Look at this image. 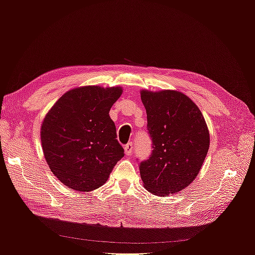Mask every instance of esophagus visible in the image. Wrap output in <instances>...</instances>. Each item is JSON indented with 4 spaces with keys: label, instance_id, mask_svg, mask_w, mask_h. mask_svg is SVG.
Listing matches in <instances>:
<instances>
[{
    "label": "esophagus",
    "instance_id": "esophagus-1",
    "mask_svg": "<svg viewBox=\"0 0 255 255\" xmlns=\"http://www.w3.org/2000/svg\"><path fill=\"white\" fill-rule=\"evenodd\" d=\"M133 149H134L133 142H128V144H126V145H125V152H126L127 155H129V154H132Z\"/></svg>",
    "mask_w": 255,
    "mask_h": 255
}]
</instances>
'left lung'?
<instances>
[{"label":"left lung","instance_id":"left-lung-1","mask_svg":"<svg viewBox=\"0 0 255 255\" xmlns=\"http://www.w3.org/2000/svg\"><path fill=\"white\" fill-rule=\"evenodd\" d=\"M153 142L140 163L144 188L166 197L187 187L200 172L210 148V132L201 111L177 90H140Z\"/></svg>","mask_w":255,"mask_h":255}]
</instances>
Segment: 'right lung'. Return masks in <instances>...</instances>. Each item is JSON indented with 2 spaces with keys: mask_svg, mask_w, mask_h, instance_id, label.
I'll list each match as a JSON object with an SVG mask.
<instances>
[{
  "mask_svg": "<svg viewBox=\"0 0 255 255\" xmlns=\"http://www.w3.org/2000/svg\"><path fill=\"white\" fill-rule=\"evenodd\" d=\"M122 91L120 86L74 88L45 115L40 128L43 155L65 186L82 192L95 190L125 156L110 117Z\"/></svg>",
  "mask_w": 255,
  "mask_h": 255,
  "instance_id": "obj_1",
  "label": "right lung"
}]
</instances>
